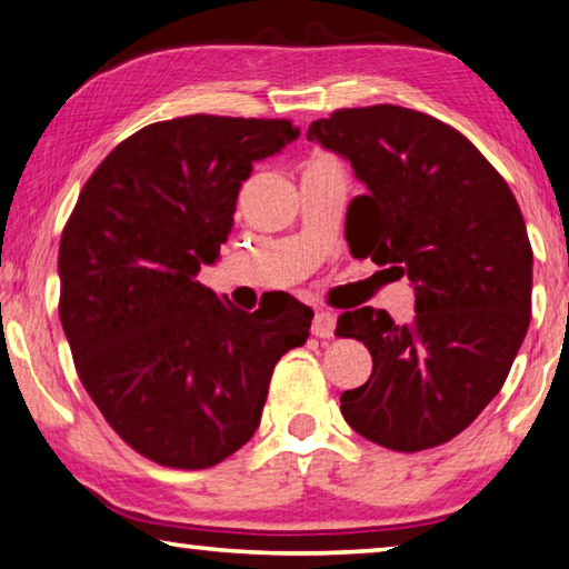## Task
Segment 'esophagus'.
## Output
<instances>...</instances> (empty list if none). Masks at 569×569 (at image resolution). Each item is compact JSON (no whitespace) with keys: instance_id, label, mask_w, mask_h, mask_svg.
I'll return each mask as SVG.
<instances>
[{"instance_id":"esophagus-1","label":"esophagus","mask_w":569,"mask_h":569,"mask_svg":"<svg viewBox=\"0 0 569 569\" xmlns=\"http://www.w3.org/2000/svg\"><path fill=\"white\" fill-rule=\"evenodd\" d=\"M333 329H336L333 313L321 311V308H319V311L313 313V323H311L313 336H319V339H329V336H333Z\"/></svg>"}]
</instances>
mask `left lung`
Masks as SVG:
<instances>
[{"instance_id": "1", "label": "left lung", "mask_w": 569, "mask_h": 569, "mask_svg": "<svg viewBox=\"0 0 569 569\" xmlns=\"http://www.w3.org/2000/svg\"><path fill=\"white\" fill-rule=\"evenodd\" d=\"M308 140L339 152L366 186L346 213L356 258L407 276L411 323L363 306L336 333L363 341L373 369L341 393L353 431L421 451L465 431L492 401L532 313V246L505 178L465 134L399 104L336 110Z\"/></svg>"}]
</instances>
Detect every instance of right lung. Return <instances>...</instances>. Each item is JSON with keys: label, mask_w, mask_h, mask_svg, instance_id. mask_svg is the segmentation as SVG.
<instances>
[{"label": "right lung", "mask_w": 569, "mask_h": 569, "mask_svg": "<svg viewBox=\"0 0 569 569\" xmlns=\"http://www.w3.org/2000/svg\"><path fill=\"white\" fill-rule=\"evenodd\" d=\"M291 120L188 114L122 140L77 198L60 240V321L82 387L122 441L162 467L208 469L261 423L273 366L313 311L253 313L198 283L233 228L253 162Z\"/></svg>", "instance_id": "1"}]
</instances>
